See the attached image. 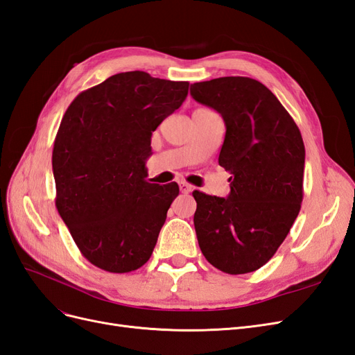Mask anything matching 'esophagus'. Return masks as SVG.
I'll return each mask as SVG.
<instances>
[{
  "label": "esophagus",
  "instance_id": "obj_1",
  "mask_svg": "<svg viewBox=\"0 0 355 355\" xmlns=\"http://www.w3.org/2000/svg\"><path fill=\"white\" fill-rule=\"evenodd\" d=\"M179 187H180V191L184 192V194H189V192H191L192 189H194V187L189 185V184H187V182H180Z\"/></svg>",
  "mask_w": 355,
  "mask_h": 355
}]
</instances>
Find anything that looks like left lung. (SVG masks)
Instances as JSON below:
<instances>
[{
    "instance_id": "obj_1",
    "label": "left lung",
    "mask_w": 355,
    "mask_h": 355,
    "mask_svg": "<svg viewBox=\"0 0 355 355\" xmlns=\"http://www.w3.org/2000/svg\"><path fill=\"white\" fill-rule=\"evenodd\" d=\"M191 96L222 115L227 133L219 166L232 175L227 198L192 192L200 249L223 272H253L274 256L299 214L302 136L274 93L253 78L194 83Z\"/></svg>"
}]
</instances>
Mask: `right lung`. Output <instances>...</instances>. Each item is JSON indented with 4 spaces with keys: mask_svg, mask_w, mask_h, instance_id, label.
<instances>
[{
    "mask_svg": "<svg viewBox=\"0 0 355 355\" xmlns=\"http://www.w3.org/2000/svg\"><path fill=\"white\" fill-rule=\"evenodd\" d=\"M188 87L144 71L115 73L62 118L51 157L56 207L81 254L103 271H135L153 254L179 187L148 182L145 161L153 132Z\"/></svg>",
    "mask_w": 355,
    "mask_h": 355,
    "instance_id": "right-lung-1",
    "label": "right lung"
}]
</instances>
